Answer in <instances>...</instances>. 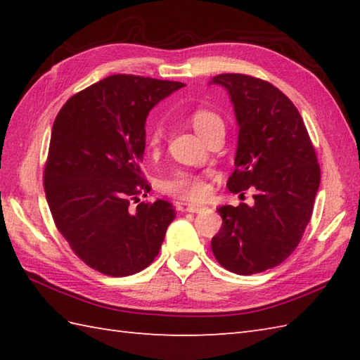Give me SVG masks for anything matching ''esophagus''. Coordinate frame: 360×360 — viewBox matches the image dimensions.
Instances as JSON below:
<instances>
[{
	"label": "esophagus",
	"mask_w": 360,
	"mask_h": 360,
	"mask_svg": "<svg viewBox=\"0 0 360 360\" xmlns=\"http://www.w3.org/2000/svg\"><path fill=\"white\" fill-rule=\"evenodd\" d=\"M186 210L190 213H201L202 210H205V207H202V205H195V204H186Z\"/></svg>",
	"instance_id": "obj_1"
}]
</instances>
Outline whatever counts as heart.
Masks as SVG:
<instances>
[{
	"instance_id": "1",
	"label": "heart",
	"mask_w": 360,
	"mask_h": 360,
	"mask_svg": "<svg viewBox=\"0 0 360 360\" xmlns=\"http://www.w3.org/2000/svg\"><path fill=\"white\" fill-rule=\"evenodd\" d=\"M190 122H192L196 133L200 134L202 139L223 129L224 131V120L221 119L219 114L207 108H198L192 114H190ZM164 137V128L160 125H156L151 129L148 134V148L151 151H156L159 148L160 142ZM164 192L172 195L174 198L184 201H201L209 193V186L201 174H195L190 172H178L173 174L172 178H168L164 182Z\"/></svg>"
}]
</instances>
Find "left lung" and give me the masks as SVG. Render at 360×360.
<instances>
[{
  "instance_id": "obj_1",
  "label": "left lung",
  "mask_w": 360,
  "mask_h": 360,
  "mask_svg": "<svg viewBox=\"0 0 360 360\" xmlns=\"http://www.w3.org/2000/svg\"><path fill=\"white\" fill-rule=\"evenodd\" d=\"M238 122L232 193L250 188L254 205H223L212 252L227 271L252 275L278 266L300 243L314 209L320 165L295 105L272 83L246 74H219Z\"/></svg>"
}]
</instances>
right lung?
<instances>
[{"mask_svg":"<svg viewBox=\"0 0 360 360\" xmlns=\"http://www.w3.org/2000/svg\"><path fill=\"white\" fill-rule=\"evenodd\" d=\"M181 82L110 75L74 94L52 125L43 186L58 232L83 263L127 277L153 263L176 217L167 201H139L148 111Z\"/></svg>","mask_w":360,"mask_h":360,"instance_id":"add662e5","label":"right lung"}]
</instances>
